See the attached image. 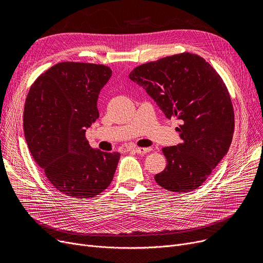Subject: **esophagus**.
<instances>
[{
    "mask_svg": "<svg viewBox=\"0 0 263 263\" xmlns=\"http://www.w3.org/2000/svg\"><path fill=\"white\" fill-rule=\"evenodd\" d=\"M130 150H132V151H134V153H136V154H139V155H145V154H148V153H150L151 149L150 147H147V148H140V147H133V148H131Z\"/></svg>",
    "mask_w": 263,
    "mask_h": 263,
    "instance_id": "1",
    "label": "esophagus"
}]
</instances>
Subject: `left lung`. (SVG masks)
I'll list each match as a JSON object with an SVG mask.
<instances>
[{
    "mask_svg": "<svg viewBox=\"0 0 263 263\" xmlns=\"http://www.w3.org/2000/svg\"><path fill=\"white\" fill-rule=\"evenodd\" d=\"M129 78L142 86L168 119L182 120V143L164 147L167 164L155 176L162 187L186 193L199 187L230 147L234 113L215 69L197 54H175L137 66Z\"/></svg>",
    "mask_w": 263,
    "mask_h": 263,
    "instance_id": "left-lung-1",
    "label": "left lung"
}]
</instances>
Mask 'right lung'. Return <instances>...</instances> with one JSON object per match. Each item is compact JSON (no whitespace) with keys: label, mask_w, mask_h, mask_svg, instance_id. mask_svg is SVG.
Wrapping results in <instances>:
<instances>
[{"label":"right lung","mask_w":263,"mask_h":263,"mask_svg":"<svg viewBox=\"0 0 263 263\" xmlns=\"http://www.w3.org/2000/svg\"><path fill=\"white\" fill-rule=\"evenodd\" d=\"M110 76L104 65L63 62L40 74L27 93V146L50 183L69 197L91 198L113 180L120 154L96 150L85 136L99 117L97 100Z\"/></svg>","instance_id":"add662e5"}]
</instances>
